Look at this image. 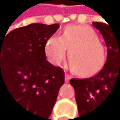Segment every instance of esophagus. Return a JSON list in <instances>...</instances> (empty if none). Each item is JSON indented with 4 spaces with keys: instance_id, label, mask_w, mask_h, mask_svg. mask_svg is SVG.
<instances>
[{
    "instance_id": "obj_1",
    "label": "esophagus",
    "mask_w": 120,
    "mask_h": 120,
    "mask_svg": "<svg viewBox=\"0 0 120 120\" xmlns=\"http://www.w3.org/2000/svg\"><path fill=\"white\" fill-rule=\"evenodd\" d=\"M71 79V76H70V75L69 74H65V81H66V82H69V80Z\"/></svg>"
}]
</instances>
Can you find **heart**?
Here are the masks:
<instances>
[{"label":"heart","mask_w":120,"mask_h":120,"mask_svg":"<svg viewBox=\"0 0 120 120\" xmlns=\"http://www.w3.org/2000/svg\"><path fill=\"white\" fill-rule=\"evenodd\" d=\"M68 50V60L74 73L82 77L97 74L106 62V52L97 33L86 25H69L61 36H52L46 41L44 52L47 60L59 65Z\"/></svg>","instance_id":"heart-1"}]
</instances>
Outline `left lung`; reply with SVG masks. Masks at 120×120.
Here are the masks:
<instances>
[{
    "label": "left lung",
    "mask_w": 120,
    "mask_h": 120,
    "mask_svg": "<svg viewBox=\"0 0 120 120\" xmlns=\"http://www.w3.org/2000/svg\"><path fill=\"white\" fill-rule=\"evenodd\" d=\"M101 33L107 47L106 62L93 77L72 79L78 112L83 120L98 116L107 100L120 99V28L104 23H92Z\"/></svg>",
    "instance_id": "1"
}]
</instances>
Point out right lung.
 Segmentation results:
<instances>
[{
	"label": "right lung",
	"mask_w": 120,
	"mask_h": 120,
	"mask_svg": "<svg viewBox=\"0 0 120 120\" xmlns=\"http://www.w3.org/2000/svg\"><path fill=\"white\" fill-rule=\"evenodd\" d=\"M58 29V24H30L0 36V90L21 120L49 118L64 83L62 68L48 62L44 52Z\"/></svg>",
	"instance_id": "add662e5"
}]
</instances>
